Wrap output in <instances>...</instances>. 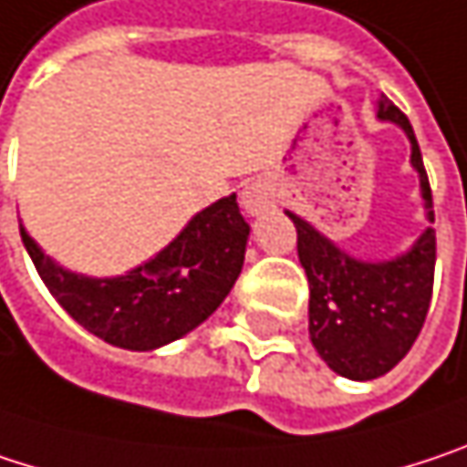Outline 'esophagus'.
<instances>
[{
  "mask_svg": "<svg viewBox=\"0 0 467 467\" xmlns=\"http://www.w3.org/2000/svg\"><path fill=\"white\" fill-rule=\"evenodd\" d=\"M242 206H244L250 214H263V212L271 206V199H268V193L263 191L258 182H253V185H247V188L242 191Z\"/></svg>",
  "mask_w": 467,
  "mask_h": 467,
  "instance_id": "34e87169",
  "label": "esophagus"
}]
</instances>
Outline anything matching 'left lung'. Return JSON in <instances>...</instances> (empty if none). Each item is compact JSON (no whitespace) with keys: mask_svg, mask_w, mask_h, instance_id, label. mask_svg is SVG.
I'll return each instance as SVG.
<instances>
[{"mask_svg":"<svg viewBox=\"0 0 467 467\" xmlns=\"http://www.w3.org/2000/svg\"><path fill=\"white\" fill-rule=\"evenodd\" d=\"M379 120L398 123L411 142V166L433 223V193L409 118L379 99ZM298 231V261L309 279V336L320 358L347 379L368 381L395 368L417 341L436 271V231L425 228L406 255L392 261H358L338 250L315 225L287 212Z\"/></svg>","mask_w":467,"mask_h":467,"instance_id":"8db88e82","label":"left lung"}]
</instances>
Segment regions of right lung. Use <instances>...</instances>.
I'll list each match as a JSON object with an SVG mask.
<instances>
[{
    "label": "right lung",
    "instance_id": "add662e5",
    "mask_svg": "<svg viewBox=\"0 0 467 467\" xmlns=\"http://www.w3.org/2000/svg\"><path fill=\"white\" fill-rule=\"evenodd\" d=\"M250 225L236 196L202 209L152 261L93 279L53 263L21 225L24 247L53 298L112 347L147 352L191 333L225 301L242 274Z\"/></svg>",
    "mask_w": 467,
    "mask_h": 467
}]
</instances>
